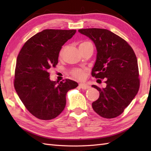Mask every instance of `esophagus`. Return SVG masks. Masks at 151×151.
Listing matches in <instances>:
<instances>
[{
	"label": "esophagus",
	"instance_id": "esophagus-1",
	"mask_svg": "<svg viewBox=\"0 0 151 151\" xmlns=\"http://www.w3.org/2000/svg\"><path fill=\"white\" fill-rule=\"evenodd\" d=\"M79 86L80 88H81L83 89H86L89 88V86L88 84H85V83H81V84H79Z\"/></svg>",
	"mask_w": 151,
	"mask_h": 151
}]
</instances>
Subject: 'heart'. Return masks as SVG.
Instances as JSON below:
<instances>
[{"label": "heart", "instance_id": "b5f03b06", "mask_svg": "<svg viewBox=\"0 0 151 151\" xmlns=\"http://www.w3.org/2000/svg\"><path fill=\"white\" fill-rule=\"evenodd\" d=\"M91 43L88 42V41H84V42H82V43H81L79 47H82V46H85V45H87L88 44H90ZM72 75L74 76V77H75L77 79H80V80H82L84 78V76H85V73H84V70H82V69H74L73 71H72Z\"/></svg>", "mask_w": 151, "mask_h": 151}]
</instances>
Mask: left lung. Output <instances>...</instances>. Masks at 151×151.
I'll list each match as a JSON object with an SVG mask.
<instances>
[{
    "label": "left lung",
    "instance_id": "1",
    "mask_svg": "<svg viewBox=\"0 0 151 151\" xmlns=\"http://www.w3.org/2000/svg\"><path fill=\"white\" fill-rule=\"evenodd\" d=\"M78 32L88 37L97 49L91 75L96 78H106L104 88L92 85L100 93L92 103L93 109L102 117H116L123 113L139 90L136 54L126 41L108 30L86 28Z\"/></svg>",
    "mask_w": 151,
    "mask_h": 151
}]
</instances>
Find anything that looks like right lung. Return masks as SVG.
Returning <instances> with one entry per match:
<instances>
[{
	"label": "right lung",
	"mask_w": 151,
	"mask_h": 151,
	"mask_svg": "<svg viewBox=\"0 0 151 151\" xmlns=\"http://www.w3.org/2000/svg\"><path fill=\"white\" fill-rule=\"evenodd\" d=\"M76 30L47 29L30 38L18 54L14 87L25 107L34 116L50 120L61 114L66 104V93L78 83L69 79L50 80L48 73L58 62L62 47Z\"/></svg>",
	"instance_id": "1"
}]
</instances>
